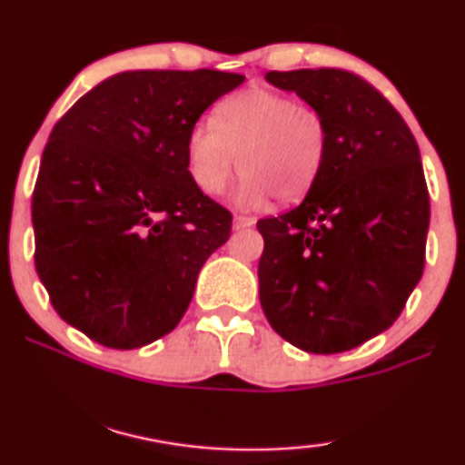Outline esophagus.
Instances as JSON below:
<instances>
[{
	"mask_svg": "<svg viewBox=\"0 0 465 465\" xmlns=\"http://www.w3.org/2000/svg\"><path fill=\"white\" fill-rule=\"evenodd\" d=\"M254 224H256V220L254 218H245V215H234V220H232L234 231H245V228H250Z\"/></svg>",
	"mask_w": 465,
	"mask_h": 465,
	"instance_id": "esophagus-1",
	"label": "esophagus"
}]
</instances>
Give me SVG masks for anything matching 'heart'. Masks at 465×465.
<instances>
[{
  "instance_id": "b5f03b06",
  "label": "heart",
  "mask_w": 465,
  "mask_h": 465,
  "mask_svg": "<svg viewBox=\"0 0 465 465\" xmlns=\"http://www.w3.org/2000/svg\"><path fill=\"white\" fill-rule=\"evenodd\" d=\"M213 122H198L185 143L196 188L220 196L234 171L245 174L237 204L258 209L271 201L299 203L321 177L329 128L318 108L273 89L252 87L222 100Z\"/></svg>"
}]
</instances>
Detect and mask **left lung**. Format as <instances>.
<instances>
[{"label": "left lung", "instance_id": "left-lung-1", "mask_svg": "<svg viewBox=\"0 0 465 465\" xmlns=\"http://www.w3.org/2000/svg\"><path fill=\"white\" fill-rule=\"evenodd\" d=\"M264 78L324 114L329 153L299 207L256 224L262 312L301 351H352L397 321L423 275L430 194L419 144L357 74L321 68Z\"/></svg>", "mask_w": 465, "mask_h": 465}]
</instances>
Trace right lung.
<instances>
[{"mask_svg": "<svg viewBox=\"0 0 465 465\" xmlns=\"http://www.w3.org/2000/svg\"><path fill=\"white\" fill-rule=\"evenodd\" d=\"M245 76L119 72L55 124L32 198L35 271L55 312L117 351L177 327L232 215L190 177L201 114Z\"/></svg>", "mask_w": 465, "mask_h": 465, "instance_id": "obj_1", "label": "right lung"}]
</instances>
